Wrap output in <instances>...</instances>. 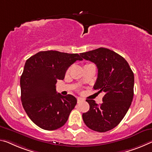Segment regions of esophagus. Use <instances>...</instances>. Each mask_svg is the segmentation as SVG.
<instances>
[{"label":"esophagus","mask_w":152,"mask_h":152,"mask_svg":"<svg viewBox=\"0 0 152 152\" xmlns=\"http://www.w3.org/2000/svg\"><path fill=\"white\" fill-rule=\"evenodd\" d=\"M83 99H82L81 98H80V97H78V98H77V103H80L81 102H83Z\"/></svg>","instance_id":"obj_1"}]
</instances>
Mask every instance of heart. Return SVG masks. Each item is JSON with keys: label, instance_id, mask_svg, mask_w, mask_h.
<instances>
[{"label": "heart", "instance_id": "1", "mask_svg": "<svg viewBox=\"0 0 152 152\" xmlns=\"http://www.w3.org/2000/svg\"><path fill=\"white\" fill-rule=\"evenodd\" d=\"M69 69H67V72H66V74H67L69 73Z\"/></svg>", "mask_w": 152, "mask_h": 152}]
</instances>
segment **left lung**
<instances>
[{
    "instance_id": "left-lung-1",
    "label": "left lung",
    "mask_w": 152,
    "mask_h": 152,
    "mask_svg": "<svg viewBox=\"0 0 152 152\" xmlns=\"http://www.w3.org/2000/svg\"><path fill=\"white\" fill-rule=\"evenodd\" d=\"M80 55L97 66L98 76L93 88L98 93H105L99 105L93 99L86 100L90 109L83 113V121L93 131H108L121 122L131 106L134 95V74L124 57L106 48Z\"/></svg>"
}]
</instances>
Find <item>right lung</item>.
Segmentation results:
<instances>
[{
	"label": "right lung",
	"instance_id": "add662e5",
	"mask_svg": "<svg viewBox=\"0 0 152 152\" xmlns=\"http://www.w3.org/2000/svg\"><path fill=\"white\" fill-rule=\"evenodd\" d=\"M77 60H83L78 54L47 50L26 61L20 78L21 100L28 117L40 128L53 131L63 126L76 105L73 95L57 93L55 85Z\"/></svg>",
	"mask_w": 152,
	"mask_h": 152
}]
</instances>
